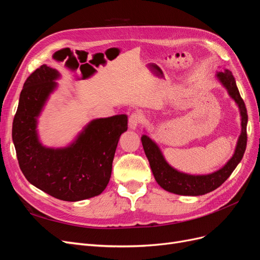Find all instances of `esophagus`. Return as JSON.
<instances>
[{
	"label": "esophagus",
	"instance_id": "34e87169",
	"mask_svg": "<svg viewBox=\"0 0 260 260\" xmlns=\"http://www.w3.org/2000/svg\"><path fill=\"white\" fill-rule=\"evenodd\" d=\"M142 119L143 117L140 113H133L129 118V128L132 130H136L139 127L141 121H142Z\"/></svg>",
	"mask_w": 260,
	"mask_h": 260
}]
</instances>
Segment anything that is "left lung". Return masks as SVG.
I'll use <instances>...</instances> for the list:
<instances>
[{
  "label": "left lung",
  "instance_id": "8db88e82",
  "mask_svg": "<svg viewBox=\"0 0 260 260\" xmlns=\"http://www.w3.org/2000/svg\"><path fill=\"white\" fill-rule=\"evenodd\" d=\"M216 77L219 82L226 89L230 98L238 104L241 114L242 125L241 135L239 137L234 154L222 168L208 175L184 174V172H181L170 166L166 159H165L158 145L151 138L147 137L146 135L141 137L144 152L149 161V166H151L156 182L164 190L170 193L178 195L199 196L214 191L230 177L233 170L237 168L239 162L243 158L247 143L246 125L248 116L245 103H244V101L240 95L237 82H235L234 77L230 70L224 69V72H219L217 73Z\"/></svg>",
  "mask_w": 260,
  "mask_h": 260
}]
</instances>
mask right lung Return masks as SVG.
<instances>
[{"label": "right lung", "instance_id": "1", "mask_svg": "<svg viewBox=\"0 0 260 260\" xmlns=\"http://www.w3.org/2000/svg\"><path fill=\"white\" fill-rule=\"evenodd\" d=\"M94 72L92 68L91 75ZM59 77L56 69L42 65L27 78L12 136L19 167L29 182L55 199L78 202L105 190L118 141L128 129V117L122 114L94 119L66 147L42 145L37 130L38 117L57 88Z\"/></svg>", "mask_w": 260, "mask_h": 260}]
</instances>
